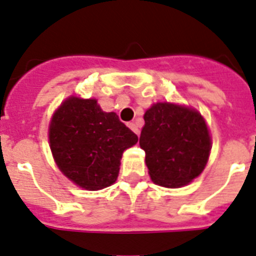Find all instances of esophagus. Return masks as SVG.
Masks as SVG:
<instances>
[{
    "label": "esophagus",
    "mask_w": 256,
    "mask_h": 256,
    "mask_svg": "<svg viewBox=\"0 0 256 256\" xmlns=\"http://www.w3.org/2000/svg\"><path fill=\"white\" fill-rule=\"evenodd\" d=\"M128 128H130L131 130H132L135 134H139V128H138L136 124H135V122H128Z\"/></svg>",
    "instance_id": "1"
}]
</instances>
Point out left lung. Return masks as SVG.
Masks as SVG:
<instances>
[{"instance_id":"8db88e82","label":"left lung","mask_w":256,"mask_h":256,"mask_svg":"<svg viewBox=\"0 0 256 256\" xmlns=\"http://www.w3.org/2000/svg\"><path fill=\"white\" fill-rule=\"evenodd\" d=\"M139 144L154 182L180 188L199 176L208 162L210 136L194 110L156 103L144 114Z\"/></svg>"}]
</instances>
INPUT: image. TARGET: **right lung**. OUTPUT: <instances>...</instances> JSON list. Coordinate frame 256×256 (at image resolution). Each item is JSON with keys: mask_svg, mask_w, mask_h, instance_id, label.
Returning a JSON list of instances; mask_svg holds the SVG:
<instances>
[{"mask_svg": "<svg viewBox=\"0 0 256 256\" xmlns=\"http://www.w3.org/2000/svg\"><path fill=\"white\" fill-rule=\"evenodd\" d=\"M138 135L114 112H103L96 100L71 96L50 125V150L66 177L86 190H100L116 181L125 149Z\"/></svg>", "mask_w": 256, "mask_h": 256, "instance_id": "right-lung-1", "label": "right lung"}]
</instances>
